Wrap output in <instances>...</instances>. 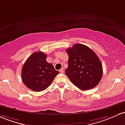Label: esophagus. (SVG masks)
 Wrapping results in <instances>:
<instances>
[{"label": "esophagus", "mask_w": 125, "mask_h": 125, "mask_svg": "<svg viewBox=\"0 0 125 125\" xmlns=\"http://www.w3.org/2000/svg\"><path fill=\"white\" fill-rule=\"evenodd\" d=\"M60 72L61 73H64V68H61V69L60 70Z\"/></svg>", "instance_id": "34e87169"}]
</instances>
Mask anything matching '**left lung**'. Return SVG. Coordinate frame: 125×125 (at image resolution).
I'll list each match as a JSON object with an SVG mask.
<instances>
[{"label": "left lung", "mask_w": 125, "mask_h": 125, "mask_svg": "<svg viewBox=\"0 0 125 125\" xmlns=\"http://www.w3.org/2000/svg\"><path fill=\"white\" fill-rule=\"evenodd\" d=\"M68 66L65 74L74 85L82 90L95 87L103 74L102 64L93 50L77 44L67 49Z\"/></svg>", "instance_id": "1"}]
</instances>
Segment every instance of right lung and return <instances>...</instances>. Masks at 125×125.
<instances>
[{
    "instance_id": "1",
    "label": "right lung",
    "mask_w": 125,
    "mask_h": 125,
    "mask_svg": "<svg viewBox=\"0 0 125 125\" xmlns=\"http://www.w3.org/2000/svg\"><path fill=\"white\" fill-rule=\"evenodd\" d=\"M47 56L41 51L35 52L22 67V81L28 88L35 92H41L48 87L59 73L52 64L47 62Z\"/></svg>"
}]
</instances>
